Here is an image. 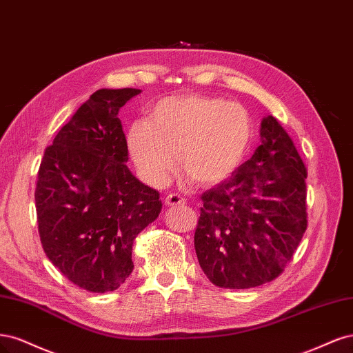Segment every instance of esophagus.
<instances>
[{"mask_svg":"<svg viewBox=\"0 0 353 353\" xmlns=\"http://www.w3.org/2000/svg\"><path fill=\"white\" fill-rule=\"evenodd\" d=\"M164 201H165L167 205H170V207L183 205V203H185V198H181L180 195H177V193H168Z\"/></svg>","mask_w":353,"mask_h":353,"instance_id":"esophagus-1","label":"esophagus"}]
</instances>
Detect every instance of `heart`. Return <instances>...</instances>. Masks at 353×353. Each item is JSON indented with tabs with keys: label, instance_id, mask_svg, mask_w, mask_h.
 Listing matches in <instances>:
<instances>
[{
	"label": "heart",
	"instance_id": "b5f03b06",
	"mask_svg": "<svg viewBox=\"0 0 353 353\" xmlns=\"http://www.w3.org/2000/svg\"><path fill=\"white\" fill-rule=\"evenodd\" d=\"M251 112L239 102L205 95L163 98L148 120L130 124L128 151L141 177L165 185L176 165L198 185H212L243 161L252 142Z\"/></svg>",
	"mask_w": 353,
	"mask_h": 353
}]
</instances>
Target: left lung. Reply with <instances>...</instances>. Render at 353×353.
Wrapping results in <instances>:
<instances>
[{
	"instance_id": "8db88e82",
	"label": "left lung",
	"mask_w": 353,
	"mask_h": 353,
	"mask_svg": "<svg viewBox=\"0 0 353 353\" xmlns=\"http://www.w3.org/2000/svg\"><path fill=\"white\" fill-rule=\"evenodd\" d=\"M261 145L229 180L202 193L195 251L208 280L251 289L277 279L308 227L306 167L289 133L272 116Z\"/></svg>"
}]
</instances>
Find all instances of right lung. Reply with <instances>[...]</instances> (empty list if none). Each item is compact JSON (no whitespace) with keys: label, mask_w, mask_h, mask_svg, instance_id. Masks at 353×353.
<instances>
[{"label":"right lung","mask_w":353,"mask_h":353,"mask_svg":"<svg viewBox=\"0 0 353 353\" xmlns=\"http://www.w3.org/2000/svg\"><path fill=\"white\" fill-rule=\"evenodd\" d=\"M141 89H99L57 133L39 165L35 189L45 255L76 286L119 289L133 271L136 236L161 211L158 190L126 163L119 110Z\"/></svg>","instance_id":"right-lung-1"}]
</instances>
